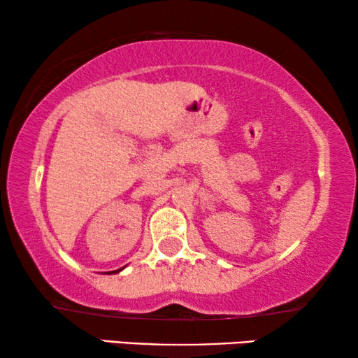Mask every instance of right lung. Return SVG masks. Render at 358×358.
Segmentation results:
<instances>
[{
	"label": "right lung",
	"mask_w": 358,
	"mask_h": 358,
	"mask_svg": "<svg viewBox=\"0 0 358 358\" xmlns=\"http://www.w3.org/2000/svg\"><path fill=\"white\" fill-rule=\"evenodd\" d=\"M112 272H115V271H112Z\"/></svg>",
	"instance_id": "right-lung-1"
}]
</instances>
